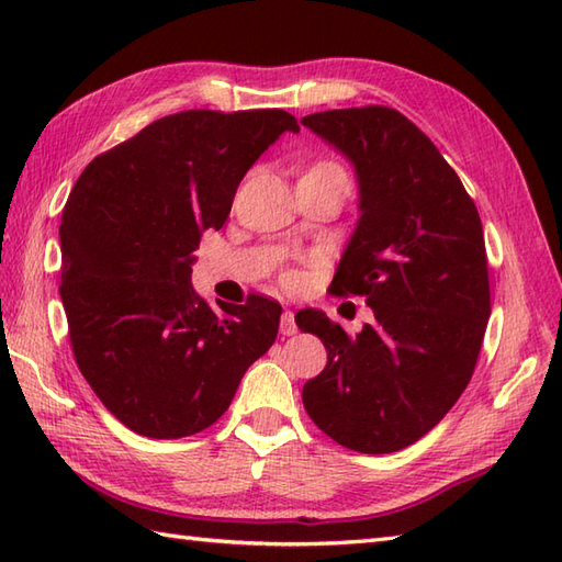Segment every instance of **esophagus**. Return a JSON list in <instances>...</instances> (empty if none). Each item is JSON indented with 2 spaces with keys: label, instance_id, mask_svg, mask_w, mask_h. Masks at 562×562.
<instances>
[{
  "label": "esophagus",
  "instance_id": "1",
  "mask_svg": "<svg viewBox=\"0 0 562 562\" xmlns=\"http://www.w3.org/2000/svg\"><path fill=\"white\" fill-rule=\"evenodd\" d=\"M280 330H282V336H294V333H296L294 314L290 312V308H284V312H282V318H280Z\"/></svg>",
  "mask_w": 562,
  "mask_h": 562
}]
</instances>
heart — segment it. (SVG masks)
I'll list each match as a JSON object with an SVG mask.
<instances>
[{
	"label": "heart",
	"mask_w": 562,
	"mask_h": 562,
	"mask_svg": "<svg viewBox=\"0 0 562 562\" xmlns=\"http://www.w3.org/2000/svg\"><path fill=\"white\" fill-rule=\"evenodd\" d=\"M314 169H338L336 164H318V166H314Z\"/></svg>",
	"instance_id": "1"
}]
</instances>
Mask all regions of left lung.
I'll return each instance as SVG.
<instances>
[{
  "mask_svg": "<svg viewBox=\"0 0 562 562\" xmlns=\"http://www.w3.org/2000/svg\"><path fill=\"white\" fill-rule=\"evenodd\" d=\"M302 125L355 169L360 220L330 290L364 296L374 314L355 338L318 308L296 314L328 350L304 408L342 447L398 451L471 381L491 318L483 224L457 171L398 111H326Z\"/></svg>",
  "mask_w": 562,
  "mask_h": 562,
  "instance_id": "1",
  "label": "left lung"
}]
</instances>
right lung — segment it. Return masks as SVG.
<instances>
[{"label": "right lung", "mask_w": 562, "mask_h": 562, "mask_svg": "<svg viewBox=\"0 0 562 562\" xmlns=\"http://www.w3.org/2000/svg\"><path fill=\"white\" fill-rule=\"evenodd\" d=\"M294 115L186 111L93 159L59 224L63 306L79 372L117 420L151 439L202 432L278 338L282 306L193 290L195 248Z\"/></svg>", "instance_id": "obj_1"}]
</instances>
